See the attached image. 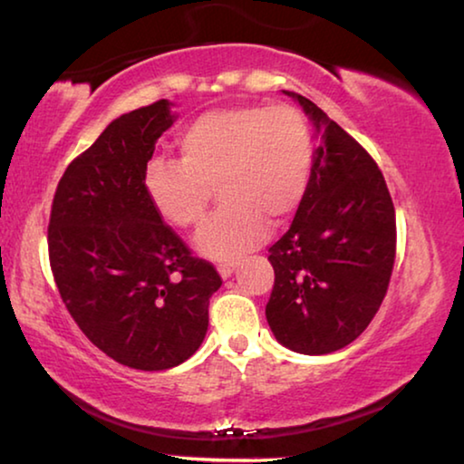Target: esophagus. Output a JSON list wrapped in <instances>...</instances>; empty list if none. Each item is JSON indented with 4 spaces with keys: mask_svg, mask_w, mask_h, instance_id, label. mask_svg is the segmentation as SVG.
I'll return each instance as SVG.
<instances>
[{
    "mask_svg": "<svg viewBox=\"0 0 464 464\" xmlns=\"http://www.w3.org/2000/svg\"><path fill=\"white\" fill-rule=\"evenodd\" d=\"M237 265H239V260H225V262H220L217 268H218L220 276H223V279H227V276L233 275V271H235V268H237Z\"/></svg>",
    "mask_w": 464,
    "mask_h": 464,
    "instance_id": "esophagus-1",
    "label": "esophagus"
}]
</instances>
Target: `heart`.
<instances>
[{"label": "heart", "mask_w": 464, "mask_h": 464, "mask_svg": "<svg viewBox=\"0 0 464 464\" xmlns=\"http://www.w3.org/2000/svg\"><path fill=\"white\" fill-rule=\"evenodd\" d=\"M181 162L154 160L145 188L166 223H202L218 188L223 206L199 229L196 246L231 258L265 237L266 220L285 223L298 208L313 169L308 122L292 106H229L199 114L177 140Z\"/></svg>", "instance_id": "b5f03b06"}]
</instances>
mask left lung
I'll use <instances>...</instances> for the list:
<instances>
[{"label":"left lung","instance_id":"left-lung-1","mask_svg":"<svg viewBox=\"0 0 464 464\" xmlns=\"http://www.w3.org/2000/svg\"><path fill=\"white\" fill-rule=\"evenodd\" d=\"M321 145L289 231L268 247L275 285L266 321L300 354L342 350L369 327L396 258V210L385 179L354 137L298 93Z\"/></svg>","mask_w":464,"mask_h":464}]
</instances>
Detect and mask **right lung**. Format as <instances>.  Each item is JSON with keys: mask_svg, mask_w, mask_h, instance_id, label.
<instances>
[{"mask_svg": "<svg viewBox=\"0 0 464 464\" xmlns=\"http://www.w3.org/2000/svg\"><path fill=\"white\" fill-rule=\"evenodd\" d=\"M160 100L122 114L68 164L47 247L53 281L87 340L130 369L164 371L202 345L223 279L151 204L145 175L177 116Z\"/></svg>", "mask_w": 464, "mask_h": 464, "instance_id": "1", "label": "right lung"}]
</instances>
